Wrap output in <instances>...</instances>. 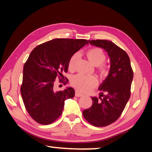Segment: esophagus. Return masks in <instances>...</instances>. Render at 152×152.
<instances>
[{
	"label": "esophagus",
	"mask_w": 152,
	"mask_h": 152,
	"mask_svg": "<svg viewBox=\"0 0 152 152\" xmlns=\"http://www.w3.org/2000/svg\"><path fill=\"white\" fill-rule=\"evenodd\" d=\"M75 95L76 97H82V96H83V95L82 94V93L78 92L77 91H75Z\"/></svg>",
	"instance_id": "34e87169"
}]
</instances>
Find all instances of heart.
Masks as SVG:
<instances>
[{"mask_svg": "<svg viewBox=\"0 0 152 152\" xmlns=\"http://www.w3.org/2000/svg\"><path fill=\"white\" fill-rule=\"evenodd\" d=\"M86 55L88 59L91 63L95 66H99V71L101 75H104L107 73L108 70L107 66L102 64L105 61L106 54L102 49L99 48H92L88 50L86 52ZM79 58V53H76L72 55L68 61V69L70 71L75 70L76 62ZM72 86L75 87L77 90L82 93L89 92L94 88L97 85L98 80L96 77L93 75H84L82 74H77L72 76L70 80Z\"/></svg>", "mask_w": 152, "mask_h": 152, "instance_id": "b5f03b06", "label": "heart"}]
</instances>
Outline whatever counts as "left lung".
I'll list each match as a JSON object with an SVG mask.
<instances>
[{
    "instance_id": "left-lung-1",
    "label": "left lung",
    "mask_w": 152,
    "mask_h": 152,
    "mask_svg": "<svg viewBox=\"0 0 152 152\" xmlns=\"http://www.w3.org/2000/svg\"><path fill=\"white\" fill-rule=\"evenodd\" d=\"M88 42L107 52L111 68L99 87V97H91L92 106L83 111V115L93 126H106L115 122L125 108L131 95L134 72L127 53L112 41L97 39Z\"/></svg>"
}]
</instances>
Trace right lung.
Here are the masks:
<instances>
[{
    "label": "right lung",
    "mask_w": 152,
    "mask_h": 152,
    "mask_svg": "<svg viewBox=\"0 0 152 152\" xmlns=\"http://www.w3.org/2000/svg\"><path fill=\"white\" fill-rule=\"evenodd\" d=\"M88 43L86 39H55L31 52L23 66L20 93L25 107L34 121L41 124L53 123L61 115L64 101L75 96L71 87L55 92L54 84L57 78L63 83V73L68 71L70 58Z\"/></svg>",
    "instance_id": "right-lung-1"
}]
</instances>
